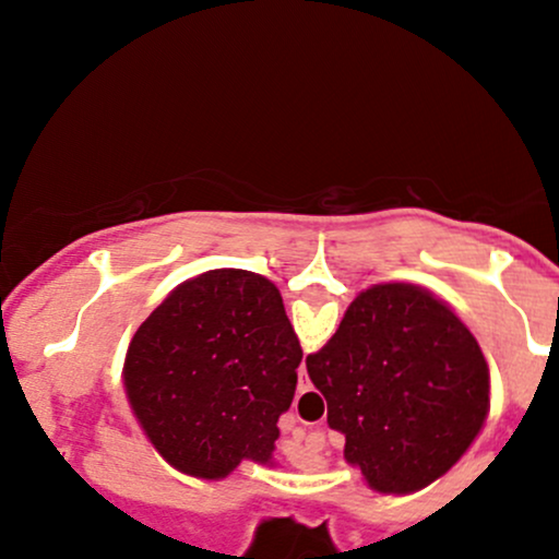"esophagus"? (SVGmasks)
<instances>
[{
	"instance_id": "esophagus-1",
	"label": "esophagus",
	"mask_w": 559,
	"mask_h": 559,
	"mask_svg": "<svg viewBox=\"0 0 559 559\" xmlns=\"http://www.w3.org/2000/svg\"><path fill=\"white\" fill-rule=\"evenodd\" d=\"M310 378H307V368L305 365H299V383H297V391L299 394H305V391H310Z\"/></svg>"
}]
</instances>
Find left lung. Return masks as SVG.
<instances>
[{
  "label": "left lung",
  "mask_w": 559,
  "mask_h": 559,
  "mask_svg": "<svg viewBox=\"0 0 559 559\" xmlns=\"http://www.w3.org/2000/svg\"><path fill=\"white\" fill-rule=\"evenodd\" d=\"M301 346L265 275L221 267L173 288L133 333L123 383L165 463L217 480L271 465Z\"/></svg>",
  "instance_id": "8db88e82"
}]
</instances>
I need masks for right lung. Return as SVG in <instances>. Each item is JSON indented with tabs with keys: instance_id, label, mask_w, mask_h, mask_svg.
Here are the masks:
<instances>
[{
	"instance_id": "right-lung-1",
	"label": "right lung",
	"mask_w": 559,
	"mask_h": 559,
	"mask_svg": "<svg viewBox=\"0 0 559 559\" xmlns=\"http://www.w3.org/2000/svg\"><path fill=\"white\" fill-rule=\"evenodd\" d=\"M329 426L370 489L413 493L457 463L489 415V365L467 325L413 284L365 288L307 357Z\"/></svg>"
}]
</instances>
